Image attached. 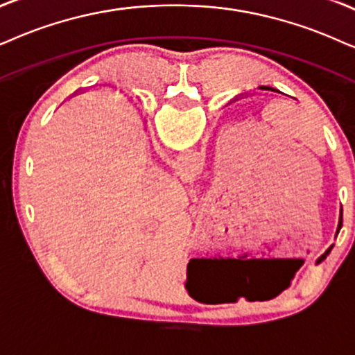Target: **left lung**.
Listing matches in <instances>:
<instances>
[{"mask_svg":"<svg viewBox=\"0 0 355 355\" xmlns=\"http://www.w3.org/2000/svg\"><path fill=\"white\" fill-rule=\"evenodd\" d=\"M260 89H267V92L280 93V95H284V93H282V92H278V89H275V88H270V87H260ZM340 226H343V224H340V221H339V224H338V232H339V230H340Z\"/></svg>","mask_w":355,"mask_h":355,"instance_id":"8db88e82","label":"left lung"}]
</instances>
